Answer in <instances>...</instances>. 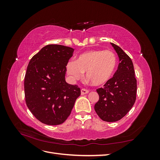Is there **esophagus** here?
Here are the masks:
<instances>
[{"label": "esophagus", "instance_id": "esophagus-1", "mask_svg": "<svg viewBox=\"0 0 160 160\" xmlns=\"http://www.w3.org/2000/svg\"><path fill=\"white\" fill-rule=\"evenodd\" d=\"M89 92V91L88 90V89H81V95L87 94V93H88Z\"/></svg>", "mask_w": 160, "mask_h": 160}]
</instances>
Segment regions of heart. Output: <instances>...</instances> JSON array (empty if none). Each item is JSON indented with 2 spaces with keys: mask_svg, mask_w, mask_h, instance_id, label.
<instances>
[{
  "mask_svg": "<svg viewBox=\"0 0 160 160\" xmlns=\"http://www.w3.org/2000/svg\"><path fill=\"white\" fill-rule=\"evenodd\" d=\"M118 65L115 53L109 50H91L81 54L75 61L67 64V71L72 79L86 77L96 85L105 84L112 77Z\"/></svg>",
  "mask_w": 160,
  "mask_h": 160,
  "instance_id": "obj_1",
  "label": "heart"
}]
</instances>
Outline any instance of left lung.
I'll list each match as a JSON object with an SVG mask.
<instances>
[{
    "label": "left lung",
    "mask_w": 160,
    "mask_h": 160,
    "mask_svg": "<svg viewBox=\"0 0 160 160\" xmlns=\"http://www.w3.org/2000/svg\"><path fill=\"white\" fill-rule=\"evenodd\" d=\"M111 44L118 53L120 62L112 78L103 88L97 89L99 99L94 109L102 120L115 122L122 119L134 105L137 80L131 58L119 46L112 42Z\"/></svg>",
    "instance_id": "left-lung-1"
}]
</instances>
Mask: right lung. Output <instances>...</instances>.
Instances as JSON below:
<instances>
[{"mask_svg":"<svg viewBox=\"0 0 160 160\" xmlns=\"http://www.w3.org/2000/svg\"><path fill=\"white\" fill-rule=\"evenodd\" d=\"M74 49L48 45L34 55L25 77V101L32 115L42 123L60 125L70 115L81 90L66 83V66Z\"/></svg>","mask_w":160,"mask_h":160,"instance_id":"add662e5","label":"right lung"}]
</instances>
